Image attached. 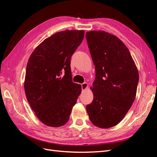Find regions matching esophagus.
<instances>
[{
    "instance_id": "esophagus-1",
    "label": "esophagus",
    "mask_w": 157,
    "mask_h": 157,
    "mask_svg": "<svg viewBox=\"0 0 157 157\" xmlns=\"http://www.w3.org/2000/svg\"><path fill=\"white\" fill-rule=\"evenodd\" d=\"M81 87H82V90L84 91V90H86L88 87V84L86 82H84L81 84Z\"/></svg>"
}]
</instances>
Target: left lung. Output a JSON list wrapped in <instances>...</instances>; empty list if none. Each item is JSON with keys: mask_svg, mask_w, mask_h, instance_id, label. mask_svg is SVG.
<instances>
[{"mask_svg": "<svg viewBox=\"0 0 157 157\" xmlns=\"http://www.w3.org/2000/svg\"><path fill=\"white\" fill-rule=\"evenodd\" d=\"M86 38L96 69L91 88L90 120L101 128L118 124L134 102L139 73L130 51L115 35L103 31L87 32Z\"/></svg>", "mask_w": 157, "mask_h": 157, "instance_id": "8db88e82", "label": "left lung"}]
</instances>
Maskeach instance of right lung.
<instances>
[{
	"label": "right lung",
	"mask_w": 157,
	"mask_h": 157,
	"mask_svg": "<svg viewBox=\"0 0 157 157\" xmlns=\"http://www.w3.org/2000/svg\"><path fill=\"white\" fill-rule=\"evenodd\" d=\"M83 30H66L47 38L28 60L24 88L28 102L46 126L59 127L69 119L81 92L72 81L71 58L84 39Z\"/></svg>",
	"instance_id": "right-lung-1"
}]
</instances>
